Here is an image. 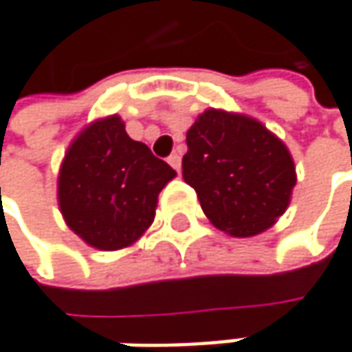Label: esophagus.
<instances>
[{
	"mask_svg": "<svg viewBox=\"0 0 352 352\" xmlns=\"http://www.w3.org/2000/svg\"><path fill=\"white\" fill-rule=\"evenodd\" d=\"M167 163L175 169L177 173L181 171V155L179 153H173V155H169V159H167Z\"/></svg>",
	"mask_w": 352,
	"mask_h": 352,
	"instance_id": "esophagus-1",
	"label": "esophagus"
}]
</instances>
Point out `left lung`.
Wrapping results in <instances>:
<instances>
[{
  "mask_svg": "<svg viewBox=\"0 0 352 352\" xmlns=\"http://www.w3.org/2000/svg\"><path fill=\"white\" fill-rule=\"evenodd\" d=\"M183 179L217 229L253 237L285 213L297 173L287 145L257 119L207 109L187 131Z\"/></svg>",
  "mask_w": 352,
  "mask_h": 352,
  "instance_id": "8db88e82",
  "label": "left lung"
}]
</instances>
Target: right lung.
<instances>
[{
    "label": "right lung",
    "instance_id": "add662e5",
    "mask_svg": "<svg viewBox=\"0 0 352 352\" xmlns=\"http://www.w3.org/2000/svg\"><path fill=\"white\" fill-rule=\"evenodd\" d=\"M175 175L111 115L87 125L69 145L57 179L59 209L87 245L117 251L149 229L157 197Z\"/></svg>",
    "mask_w": 352,
    "mask_h": 352
}]
</instances>
